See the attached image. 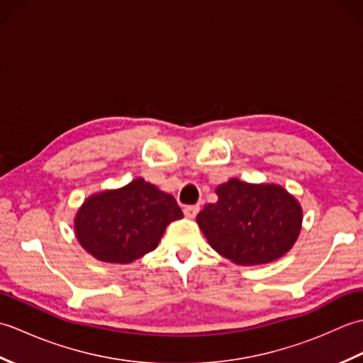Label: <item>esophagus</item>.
<instances>
[{"label":"esophagus","mask_w":363,"mask_h":363,"mask_svg":"<svg viewBox=\"0 0 363 363\" xmlns=\"http://www.w3.org/2000/svg\"><path fill=\"white\" fill-rule=\"evenodd\" d=\"M199 212V206H186L184 207V213L187 218H195Z\"/></svg>","instance_id":"1"}]
</instances>
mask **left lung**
Segmentation results:
<instances>
[{
  "instance_id": "1",
  "label": "left lung",
  "mask_w": 363,
  "mask_h": 363,
  "mask_svg": "<svg viewBox=\"0 0 363 363\" xmlns=\"http://www.w3.org/2000/svg\"><path fill=\"white\" fill-rule=\"evenodd\" d=\"M215 194L217 203L204 206L196 223L220 256L237 265H264L281 259L298 240L303 207L284 187L230 177Z\"/></svg>"
}]
</instances>
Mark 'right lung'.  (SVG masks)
<instances>
[{
    "label": "right lung",
    "mask_w": 363,
    "mask_h": 363,
    "mask_svg": "<svg viewBox=\"0 0 363 363\" xmlns=\"http://www.w3.org/2000/svg\"><path fill=\"white\" fill-rule=\"evenodd\" d=\"M182 217L172 195L137 177L84 199L74 215V234L96 260L125 265L156 250L169 223Z\"/></svg>",
    "instance_id": "obj_1"
}]
</instances>
